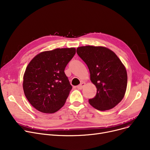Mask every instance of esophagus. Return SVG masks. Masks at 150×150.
I'll list each match as a JSON object with an SVG mask.
<instances>
[{"instance_id":"obj_1","label":"esophagus","mask_w":150,"mask_h":150,"mask_svg":"<svg viewBox=\"0 0 150 150\" xmlns=\"http://www.w3.org/2000/svg\"><path fill=\"white\" fill-rule=\"evenodd\" d=\"M85 84H86L85 82H81L80 84H79V85L77 86V88L79 89H82L83 88L84 86H85Z\"/></svg>"}]
</instances>
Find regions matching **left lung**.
<instances>
[{
	"label": "left lung",
	"mask_w": 150,
	"mask_h": 150,
	"mask_svg": "<svg viewBox=\"0 0 150 150\" xmlns=\"http://www.w3.org/2000/svg\"><path fill=\"white\" fill-rule=\"evenodd\" d=\"M76 52L87 64L91 81L97 88L89 104L102 111L114 108L123 98L127 87V70L121 60L103 46L78 47Z\"/></svg>",
	"instance_id": "left-lung-1"
}]
</instances>
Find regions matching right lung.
<instances>
[{
	"label": "right lung",
	"mask_w": 150,
	"mask_h": 150,
	"mask_svg": "<svg viewBox=\"0 0 150 150\" xmlns=\"http://www.w3.org/2000/svg\"><path fill=\"white\" fill-rule=\"evenodd\" d=\"M75 53L74 47L55 49L39 53L29 62L23 76V89L38 111L52 114L64 105L72 88L64 69Z\"/></svg>",
	"instance_id": "add662e5"
}]
</instances>
